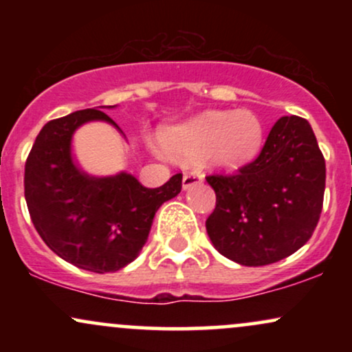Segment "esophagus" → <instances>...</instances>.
I'll use <instances>...</instances> for the list:
<instances>
[{"label":"esophagus","instance_id":"34e87169","mask_svg":"<svg viewBox=\"0 0 352 352\" xmlns=\"http://www.w3.org/2000/svg\"><path fill=\"white\" fill-rule=\"evenodd\" d=\"M201 180H204V175H201L200 172H197V170H187V172L184 173V180H182V187L188 188V187H192V185L200 184Z\"/></svg>","mask_w":352,"mask_h":352}]
</instances>
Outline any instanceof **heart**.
Wrapping results in <instances>:
<instances>
[{"mask_svg":"<svg viewBox=\"0 0 352 352\" xmlns=\"http://www.w3.org/2000/svg\"><path fill=\"white\" fill-rule=\"evenodd\" d=\"M263 127L252 111L207 112L165 131L162 144L173 155H207L217 167L236 168L260 151Z\"/></svg>","mask_w":352,"mask_h":352,"instance_id":"b5f03b06","label":"heart"}]
</instances>
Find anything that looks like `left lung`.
<instances>
[{"label":"left lung","mask_w":352,"mask_h":352,"mask_svg":"<svg viewBox=\"0 0 352 352\" xmlns=\"http://www.w3.org/2000/svg\"><path fill=\"white\" fill-rule=\"evenodd\" d=\"M205 179L217 195L205 221L210 240L240 265L289 256L309 240L321 217L326 164L302 117H281L256 159Z\"/></svg>","instance_id":"1"}]
</instances>
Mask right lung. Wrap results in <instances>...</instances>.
Instances as JSON below:
<instances>
[{"instance_id":"add662e5","label":"right lung","mask_w":352,"mask_h":352,"mask_svg":"<svg viewBox=\"0 0 352 352\" xmlns=\"http://www.w3.org/2000/svg\"><path fill=\"white\" fill-rule=\"evenodd\" d=\"M87 120L116 125L98 109L44 125L24 165V197L36 232L58 256L89 272H117L142 250L160 205L180 193L182 173L159 188L129 173L84 175L72 164L71 137Z\"/></svg>"}]
</instances>
